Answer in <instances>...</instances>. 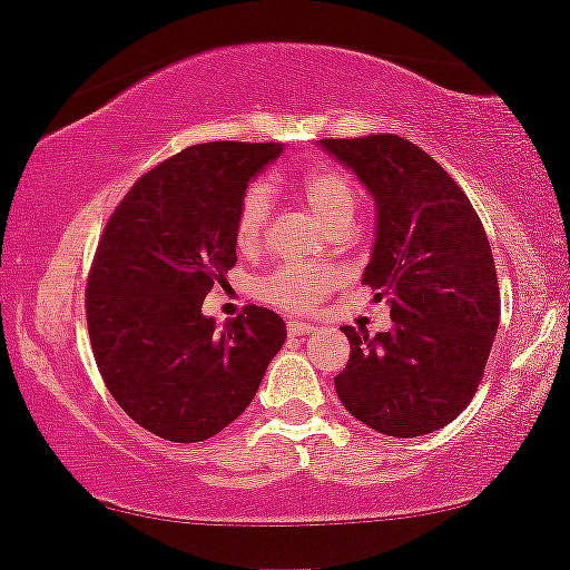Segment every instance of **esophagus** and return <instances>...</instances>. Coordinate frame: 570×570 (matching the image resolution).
<instances>
[{
	"mask_svg": "<svg viewBox=\"0 0 570 570\" xmlns=\"http://www.w3.org/2000/svg\"><path fill=\"white\" fill-rule=\"evenodd\" d=\"M287 332H291L293 337H306V334L314 332V324L298 322V318H293V322H287Z\"/></svg>",
	"mask_w": 570,
	"mask_h": 570,
	"instance_id": "esophagus-1",
	"label": "esophagus"
}]
</instances>
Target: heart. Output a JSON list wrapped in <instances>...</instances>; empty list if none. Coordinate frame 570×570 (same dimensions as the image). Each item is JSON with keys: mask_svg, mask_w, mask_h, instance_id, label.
<instances>
[{"mask_svg": "<svg viewBox=\"0 0 570 570\" xmlns=\"http://www.w3.org/2000/svg\"><path fill=\"white\" fill-rule=\"evenodd\" d=\"M303 202L326 223L332 233H347L353 225L361 191L355 178L337 166H316L298 178ZM272 220V191L267 184L256 181L240 194L233 220V240L238 252L252 254L264 244ZM342 283V275L330 267L311 264H283L256 279V295L285 311H311Z\"/></svg>", "mask_w": 570, "mask_h": 570, "instance_id": "b5f03b06", "label": "heart"}]
</instances>
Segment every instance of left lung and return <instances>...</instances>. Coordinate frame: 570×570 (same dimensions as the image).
Instances as JSON below:
<instances>
[{
    "instance_id": "left-lung-1",
    "label": "left lung",
    "mask_w": 570,
    "mask_h": 570,
    "mask_svg": "<svg viewBox=\"0 0 570 570\" xmlns=\"http://www.w3.org/2000/svg\"><path fill=\"white\" fill-rule=\"evenodd\" d=\"M368 186L379 233L363 285L394 330L342 326L350 361L334 389L373 431L415 439L449 425L478 392L501 322L495 262L478 213L425 150L400 135L322 139Z\"/></svg>"
}]
</instances>
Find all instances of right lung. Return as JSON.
I'll use <instances>...</instances> for the list:
<instances>
[{"instance_id": "obj_1", "label": "right lung", "mask_w": 570, "mask_h": 570, "mask_svg": "<svg viewBox=\"0 0 570 570\" xmlns=\"http://www.w3.org/2000/svg\"><path fill=\"white\" fill-rule=\"evenodd\" d=\"M275 142H205L139 176L108 217L85 287L92 355L119 407L160 439L230 425L285 342L275 311L246 306L220 332L205 295L236 267L233 220Z\"/></svg>"}]
</instances>
